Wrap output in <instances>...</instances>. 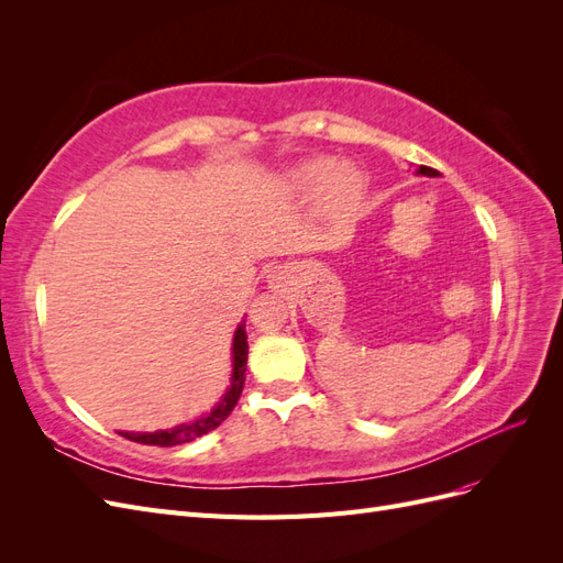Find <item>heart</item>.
Returning <instances> with one entry per match:
<instances>
[{
	"mask_svg": "<svg viewBox=\"0 0 563 563\" xmlns=\"http://www.w3.org/2000/svg\"><path fill=\"white\" fill-rule=\"evenodd\" d=\"M286 190L308 199L317 195V207L338 223H350L362 211L366 180L352 164H335L331 157H308L288 168Z\"/></svg>",
	"mask_w": 563,
	"mask_h": 563,
	"instance_id": "b5f03b06",
	"label": "heart"
}]
</instances>
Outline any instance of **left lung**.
<instances>
[{
    "label": "left lung",
    "mask_w": 563,
    "mask_h": 563,
    "mask_svg": "<svg viewBox=\"0 0 563 563\" xmlns=\"http://www.w3.org/2000/svg\"><path fill=\"white\" fill-rule=\"evenodd\" d=\"M416 174L418 176H428V178H437L439 176V172H434V168H430V166H418Z\"/></svg>",
    "instance_id": "obj_1"
}]
</instances>
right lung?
<instances>
[{
  "label": "right lung",
  "instance_id": "obj_1",
  "mask_svg": "<svg viewBox=\"0 0 563 563\" xmlns=\"http://www.w3.org/2000/svg\"><path fill=\"white\" fill-rule=\"evenodd\" d=\"M246 360H249L246 323L242 321L240 327H236L234 338H232V378H230V387L225 389V395L220 397V401L211 408L207 416H199L192 422L176 424V428H172V430L119 432V434L131 439V441H139V444H147V446H178V444H187V441H192L201 434L216 430L218 424L232 413V408L236 406V401H240V397H242L244 380H246Z\"/></svg>",
  "mask_w": 563,
  "mask_h": 563
}]
</instances>
